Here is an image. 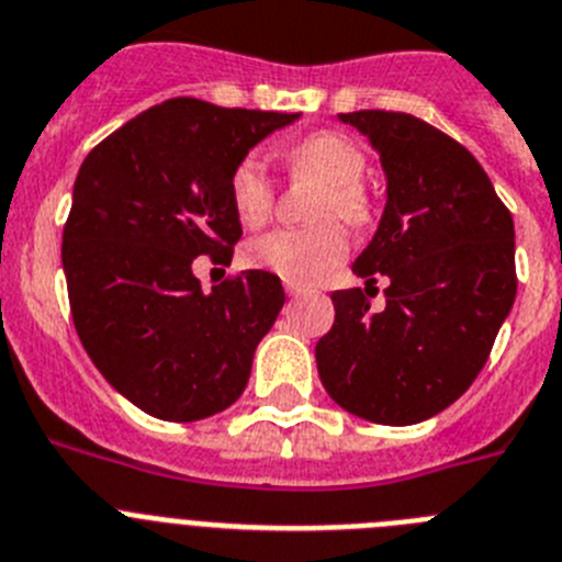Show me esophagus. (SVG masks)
Here are the masks:
<instances>
[{"label": "esophagus", "mask_w": 562, "mask_h": 562, "mask_svg": "<svg viewBox=\"0 0 562 562\" xmlns=\"http://www.w3.org/2000/svg\"><path fill=\"white\" fill-rule=\"evenodd\" d=\"M285 291H288V296H291V300L302 294V288H296V285H285Z\"/></svg>", "instance_id": "esophagus-1"}]
</instances>
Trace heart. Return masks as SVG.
Instances as JSON below:
<instances>
[{
	"mask_svg": "<svg viewBox=\"0 0 562 562\" xmlns=\"http://www.w3.org/2000/svg\"><path fill=\"white\" fill-rule=\"evenodd\" d=\"M285 166L291 175L322 180L311 214L316 221L305 228H277L246 246V262L268 274H277L288 285H311L339 266L348 254V232L339 221L350 226H364L373 214L362 175L368 169L362 146L341 133H311L285 149ZM274 180L260 155H246L234 164L228 175V200L243 226H260L274 209Z\"/></svg>",
	"mask_w": 562,
	"mask_h": 562,
	"instance_id": "b5f03b06",
	"label": "heart"
}]
</instances>
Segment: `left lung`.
I'll return each mask as SVG.
<instances>
[{
    "instance_id": "left-lung-1",
    "label": "left lung",
    "mask_w": 562,
    "mask_h": 562,
    "mask_svg": "<svg viewBox=\"0 0 562 562\" xmlns=\"http://www.w3.org/2000/svg\"><path fill=\"white\" fill-rule=\"evenodd\" d=\"M387 175L379 232L353 262L364 288L334 291L316 341L339 407L375 424H418L450 407L490 359L517 294L515 223L467 146L407 112H341ZM387 276L385 308H369Z\"/></svg>"
}]
</instances>
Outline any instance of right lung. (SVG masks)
Returning <instances> with one entry per match:
<instances>
[{"label": "right lung", "instance_id": "add662e5", "mask_svg": "<svg viewBox=\"0 0 562 562\" xmlns=\"http://www.w3.org/2000/svg\"><path fill=\"white\" fill-rule=\"evenodd\" d=\"M300 112L169 99L126 121L85 158L61 234L76 334L135 407L200 422L240 398L254 350L285 291L243 271L203 291L194 257L232 262L243 226L228 175Z\"/></svg>", "mask_w": 562, "mask_h": 562}]
</instances>
